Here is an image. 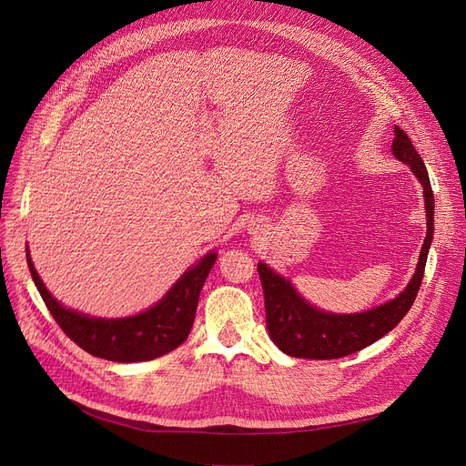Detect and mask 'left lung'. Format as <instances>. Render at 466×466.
<instances>
[{"instance_id":"8db88e82","label":"left lung","mask_w":466,"mask_h":466,"mask_svg":"<svg viewBox=\"0 0 466 466\" xmlns=\"http://www.w3.org/2000/svg\"><path fill=\"white\" fill-rule=\"evenodd\" d=\"M390 147L393 157L410 166L411 174L423 187L427 234L415 272L406 289L393 300L360 313H332L309 304L289 279L274 272L266 262H258L257 270L264 290L268 334L289 357L327 360L369 348L400 323L418 297L434 234V194L429 171L402 128L395 127V139Z\"/></svg>"}]
</instances>
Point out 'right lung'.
I'll use <instances>...</instances> for the list:
<instances>
[{
    "instance_id": "right-lung-1",
    "label": "right lung",
    "mask_w": 466,
    "mask_h": 466,
    "mask_svg": "<svg viewBox=\"0 0 466 466\" xmlns=\"http://www.w3.org/2000/svg\"><path fill=\"white\" fill-rule=\"evenodd\" d=\"M26 260L45 306L79 348L113 362H141L174 351L187 339L198 308L200 290L217 260V253L209 251L192 264L155 306L116 319L86 315L60 304L41 281L28 248Z\"/></svg>"
}]
</instances>
